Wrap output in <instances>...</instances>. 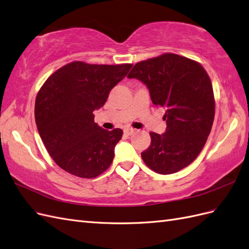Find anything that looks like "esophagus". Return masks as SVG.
I'll return each mask as SVG.
<instances>
[{"label": "esophagus", "instance_id": "obj_1", "mask_svg": "<svg viewBox=\"0 0 249 249\" xmlns=\"http://www.w3.org/2000/svg\"><path fill=\"white\" fill-rule=\"evenodd\" d=\"M135 132H136V130L131 129V127H126V129H124V134L127 135V136H131Z\"/></svg>", "mask_w": 249, "mask_h": 249}]
</instances>
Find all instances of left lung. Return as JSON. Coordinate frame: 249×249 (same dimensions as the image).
Wrapping results in <instances>:
<instances>
[{"mask_svg": "<svg viewBox=\"0 0 249 249\" xmlns=\"http://www.w3.org/2000/svg\"><path fill=\"white\" fill-rule=\"evenodd\" d=\"M127 78L144 83L154 105L165 109L166 132L149 133L143 162L160 175L187 167L205 146L214 122V92L206 70L192 59L165 53L135 64Z\"/></svg>", "mask_w": 249, "mask_h": 249, "instance_id": "8db88e82", "label": "left lung"}]
</instances>
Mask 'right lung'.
<instances>
[{"label":"right lung","instance_id":"right-lung-1","mask_svg":"<svg viewBox=\"0 0 249 249\" xmlns=\"http://www.w3.org/2000/svg\"><path fill=\"white\" fill-rule=\"evenodd\" d=\"M132 66L73 61L43 83L35 101V122L60 168L82 178H96L109 168L124 132L97 125L93 111L104 106L111 89Z\"/></svg>","mask_w":249,"mask_h":249}]
</instances>
